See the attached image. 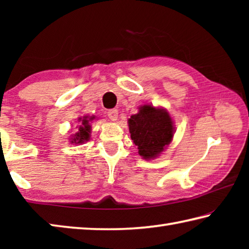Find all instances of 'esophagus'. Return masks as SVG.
Returning a JSON list of instances; mask_svg holds the SVG:
<instances>
[{
  "instance_id": "obj_1",
  "label": "esophagus",
  "mask_w": 249,
  "mask_h": 249,
  "mask_svg": "<svg viewBox=\"0 0 249 249\" xmlns=\"http://www.w3.org/2000/svg\"><path fill=\"white\" fill-rule=\"evenodd\" d=\"M107 116H108L109 120L113 121V122H115V121H117V117H119V111H117L116 108L108 109Z\"/></svg>"
}]
</instances>
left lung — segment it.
Here are the masks:
<instances>
[{
  "label": "left lung",
  "instance_id": "left-lung-1",
  "mask_svg": "<svg viewBox=\"0 0 249 249\" xmlns=\"http://www.w3.org/2000/svg\"><path fill=\"white\" fill-rule=\"evenodd\" d=\"M130 138L137 146L138 154L150 160L162 153L174 137V122L162 107L142 105L137 114L128 120Z\"/></svg>",
  "mask_w": 249,
  "mask_h": 249
}]
</instances>
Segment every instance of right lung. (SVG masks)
I'll list each match as a JSON object with an SVG mask.
<instances>
[{
  "label": "right lung",
  "instance_id": "right-lung-1",
  "mask_svg": "<svg viewBox=\"0 0 249 249\" xmlns=\"http://www.w3.org/2000/svg\"><path fill=\"white\" fill-rule=\"evenodd\" d=\"M94 120V116H83L79 117L78 122L80 123L78 127V132L71 135L70 142L71 144H79L81 145L83 142H86L90 140V134H91V125L90 123Z\"/></svg>",
  "mask_w": 249,
  "mask_h": 249
}]
</instances>
